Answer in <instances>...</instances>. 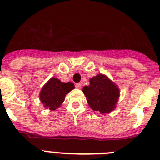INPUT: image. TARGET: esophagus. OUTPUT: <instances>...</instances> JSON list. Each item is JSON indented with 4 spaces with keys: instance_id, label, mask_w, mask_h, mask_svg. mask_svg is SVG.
Instances as JSON below:
<instances>
[{
    "instance_id": "esophagus-1",
    "label": "esophagus",
    "mask_w": 160,
    "mask_h": 160,
    "mask_svg": "<svg viewBox=\"0 0 160 160\" xmlns=\"http://www.w3.org/2000/svg\"><path fill=\"white\" fill-rule=\"evenodd\" d=\"M75 87L77 88V89H81V88H82V84H81V83H76V84H75Z\"/></svg>"
}]
</instances>
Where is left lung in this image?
Masks as SVG:
<instances>
[{"mask_svg": "<svg viewBox=\"0 0 160 160\" xmlns=\"http://www.w3.org/2000/svg\"><path fill=\"white\" fill-rule=\"evenodd\" d=\"M82 91L90 108L102 114L113 110L120 96L117 85L102 74L90 78V86H84Z\"/></svg>", "mask_w": 160, "mask_h": 160, "instance_id": "8db88e82", "label": "left lung"}]
</instances>
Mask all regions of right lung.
Returning a JSON list of instances; mask_svg holds the SVG:
<instances>
[{"label": "right lung", "mask_w": 160, "mask_h": 160, "mask_svg": "<svg viewBox=\"0 0 160 160\" xmlns=\"http://www.w3.org/2000/svg\"><path fill=\"white\" fill-rule=\"evenodd\" d=\"M74 89L73 82H62L59 79L51 78L42 88L39 99L43 106L54 111L62 105L66 95Z\"/></svg>", "instance_id": "1"}]
</instances>
